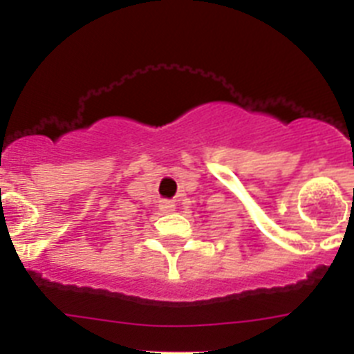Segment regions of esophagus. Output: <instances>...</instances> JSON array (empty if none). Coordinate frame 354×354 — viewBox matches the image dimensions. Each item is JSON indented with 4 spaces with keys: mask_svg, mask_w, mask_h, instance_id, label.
<instances>
[{
    "mask_svg": "<svg viewBox=\"0 0 354 354\" xmlns=\"http://www.w3.org/2000/svg\"><path fill=\"white\" fill-rule=\"evenodd\" d=\"M159 207H161L162 212L175 211V204L174 202H170V200H165V202H161V205H159Z\"/></svg>",
    "mask_w": 354,
    "mask_h": 354,
    "instance_id": "1",
    "label": "esophagus"
}]
</instances>
